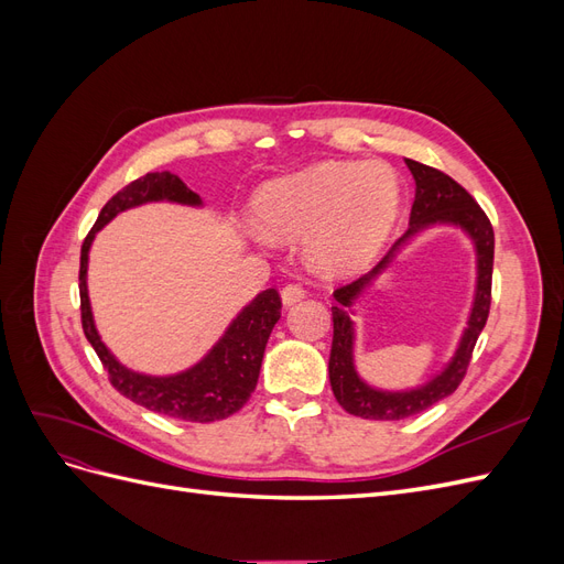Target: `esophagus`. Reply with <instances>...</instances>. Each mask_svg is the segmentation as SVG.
I'll use <instances>...</instances> for the list:
<instances>
[{
	"instance_id": "esophagus-1",
	"label": "esophagus",
	"mask_w": 564,
	"mask_h": 564,
	"mask_svg": "<svg viewBox=\"0 0 564 564\" xmlns=\"http://www.w3.org/2000/svg\"><path fill=\"white\" fill-rule=\"evenodd\" d=\"M301 299H305V289L301 284H286L282 289V303L284 305H294L299 303Z\"/></svg>"
}]
</instances>
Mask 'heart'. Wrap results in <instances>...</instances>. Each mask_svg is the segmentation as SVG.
I'll use <instances>...</instances> for the list:
<instances>
[{"mask_svg": "<svg viewBox=\"0 0 564 564\" xmlns=\"http://www.w3.org/2000/svg\"><path fill=\"white\" fill-rule=\"evenodd\" d=\"M400 214V181L383 162H319L265 183L253 216L268 240L305 237L322 275L362 270L381 251Z\"/></svg>", "mask_w": 564, "mask_h": 564, "instance_id": "obj_1", "label": "heart"}]
</instances>
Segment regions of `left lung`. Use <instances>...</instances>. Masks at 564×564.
<instances>
[{"mask_svg":"<svg viewBox=\"0 0 564 564\" xmlns=\"http://www.w3.org/2000/svg\"><path fill=\"white\" fill-rule=\"evenodd\" d=\"M404 162L416 183V197L412 204V214H409V230L395 245H392V249L383 256L377 268H371L360 280L336 289L334 292L336 305H332L334 340H332V355H329V381H332L334 398L348 414L373 419V421H400V419L416 416L425 412V409L437 404L440 400L449 398L466 377L473 348L477 344V336H480V332L485 329L487 317H489V305H491L494 230L487 214L480 209V204L466 193V187H460L447 174H442L437 169L425 166L414 160H404ZM431 225H456L471 237L476 247L478 280L469 324L465 334L462 335L453 360L431 382L406 391L373 389L362 382L354 369V323L349 317L351 303L414 234Z\"/></svg>","mask_w":564,"mask_h":564,"instance_id":"obj_1","label":"left lung"}]
</instances>
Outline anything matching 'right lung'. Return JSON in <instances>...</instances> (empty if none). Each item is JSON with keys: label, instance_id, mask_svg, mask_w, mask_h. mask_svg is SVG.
<instances>
[{"label": "right lung", "instance_id": "1", "mask_svg": "<svg viewBox=\"0 0 564 564\" xmlns=\"http://www.w3.org/2000/svg\"><path fill=\"white\" fill-rule=\"evenodd\" d=\"M148 202H174L185 207H202V199L176 174L152 172L122 187L98 214L87 240L82 245L79 259V301H82V329L94 346L100 362L108 369L110 383L131 402L150 412H158L181 421L212 423L240 412L259 383L265 344L282 311V301L275 289H265L249 305L237 313L228 324L226 334L216 346L191 369L169 373V377H150V373L124 367L100 340L91 315L87 268L89 249L96 232L127 209L141 207Z\"/></svg>", "mask_w": 564, "mask_h": 564}]
</instances>
